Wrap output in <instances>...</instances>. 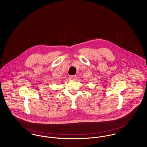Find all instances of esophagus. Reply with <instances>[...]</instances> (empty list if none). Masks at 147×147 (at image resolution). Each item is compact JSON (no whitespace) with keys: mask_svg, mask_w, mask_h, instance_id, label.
I'll return each instance as SVG.
<instances>
[{"mask_svg":"<svg viewBox=\"0 0 147 147\" xmlns=\"http://www.w3.org/2000/svg\"><path fill=\"white\" fill-rule=\"evenodd\" d=\"M76 75H73V76H69V79L70 80H74L76 79Z\"/></svg>","mask_w":147,"mask_h":147,"instance_id":"obj_1","label":"esophagus"}]
</instances>
